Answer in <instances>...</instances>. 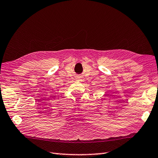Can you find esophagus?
Here are the masks:
<instances>
[{
	"label": "esophagus",
	"instance_id": "1",
	"mask_svg": "<svg viewBox=\"0 0 158 158\" xmlns=\"http://www.w3.org/2000/svg\"><path fill=\"white\" fill-rule=\"evenodd\" d=\"M80 77H79V79H80Z\"/></svg>",
	"mask_w": 158,
	"mask_h": 158
}]
</instances>
